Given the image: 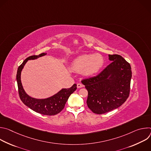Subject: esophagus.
Returning a JSON list of instances; mask_svg holds the SVG:
<instances>
[{"instance_id": "1", "label": "esophagus", "mask_w": 151, "mask_h": 151, "mask_svg": "<svg viewBox=\"0 0 151 151\" xmlns=\"http://www.w3.org/2000/svg\"><path fill=\"white\" fill-rule=\"evenodd\" d=\"M77 87L78 88H82V87H83V85L81 83H78L77 84Z\"/></svg>"}]
</instances>
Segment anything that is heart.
Segmentation results:
<instances>
[{
  "label": "heart",
  "mask_w": 151,
  "mask_h": 151,
  "mask_svg": "<svg viewBox=\"0 0 151 151\" xmlns=\"http://www.w3.org/2000/svg\"><path fill=\"white\" fill-rule=\"evenodd\" d=\"M104 59L99 54L82 55L73 60L71 64L72 69L84 75L90 76L97 73L103 66Z\"/></svg>",
  "instance_id": "heart-1"
}]
</instances>
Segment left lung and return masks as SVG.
I'll return each instance as SVG.
<instances>
[{
  "label": "left lung",
  "instance_id": "obj_1",
  "mask_svg": "<svg viewBox=\"0 0 151 151\" xmlns=\"http://www.w3.org/2000/svg\"><path fill=\"white\" fill-rule=\"evenodd\" d=\"M109 60L112 63L98 75L82 81L88 91V107L96 114L118 108L130 94V64L118 54L109 55Z\"/></svg>",
  "mask_w": 151,
  "mask_h": 151
}]
</instances>
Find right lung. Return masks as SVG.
Returning <instances> with one entry per match:
<instances>
[{
    "label": "right lung",
    "instance_id": "obj_1",
    "mask_svg": "<svg viewBox=\"0 0 151 151\" xmlns=\"http://www.w3.org/2000/svg\"><path fill=\"white\" fill-rule=\"evenodd\" d=\"M46 54L47 53H42L39 55H32L27 58L18 68L17 81L19 98L23 103L36 112L51 116L57 115L63 109L69 96L76 90L77 85L75 83L70 88H62L57 93L46 99H35L29 96L24 91L21 83V71L28 60H35Z\"/></svg>",
    "mask_w": 151,
    "mask_h": 151
}]
</instances>
